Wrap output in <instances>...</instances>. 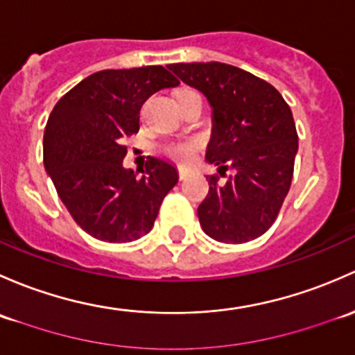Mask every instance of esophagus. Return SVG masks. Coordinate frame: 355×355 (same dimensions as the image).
<instances>
[{
    "instance_id": "34e87169",
    "label": "esophagus",
    "mask_w": 355,
    "mask_h": 355,
    "mask_svg": "<svg viewBox=\"0 0 355 355\" xmlns=\"http://www.w3.org/2000/svg\"><path fill=\"white\" fill-rule=\"evenodd\" d=\"M186 178H188V171L179 169V179H186Z\"/></svg>"
}]
</instances>
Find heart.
Here are the masks:
<instances>
[{
    "mask_svg": "<svg viewBox=\"0 0 355 355\" xmlns=\"http://www.w3.org/2000/svg\"><path fill=\"white\" fill-rule=\"evenodd\" d=\"M182 92H186V90H182ZM159 152L162 155L169 157V159L176 160V162L184 164L191 160L193 152H195V144H191V141H167V144L160 145Z\"/></svg>",
    "mask_w": 355,
    "mask_h": 355,
    "instance_id": "b5f03b06",
    "label": "heart"
}]
</instances>
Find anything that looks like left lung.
Wrapping results in <instances>:
<instances>
[{"label":"left lung","mask_w":355,"mask_h":355,"mask_svg":"<svg viewBox=\"0 0 355 355\" xmlns=\"http://www.w3.org/2000/svg\"><path fill=\"white\" fill-rule=\"evenodd\" d=\"M169 69L200 90L211 107L207 162L234 169L225 184L207 176L198 207L203 231L218 243L241 244L272 227L291 188L297 131L275 87L225 63H176Z\"/></svg>","instance_id":"1"}]
</instances>
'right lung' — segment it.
Instances as JSON below:
<instances>
[{
    "label": "right lung",
    "instance_id": "add662e5",
    "mask_svg": "<svg viewBox=\"0 0 355 355\" xmlns=\"http://www.w3.org/2000/svg\"><path fill=\"white\" fill-rule=\"evenodd\" d=\"M179 82L164 67L104 69L58 101L44 131V167L61 202L87 234L131 243L150 232L178 169L150 157L141 178L123 166V138L138 133L152 94Z\"/></svg>",
    "mask_w": 355,
    "mask_h": 355
}]
</instances>
